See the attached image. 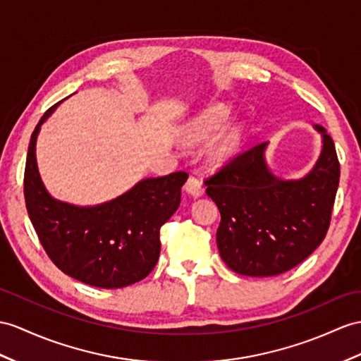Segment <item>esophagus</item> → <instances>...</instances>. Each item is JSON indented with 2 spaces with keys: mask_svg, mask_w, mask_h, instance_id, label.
Here are the masks:
<instances>
[{
  "mask_svg": "<svg viewBox=\"0 0 361 361\" xmlns=\"http://www.w3.org/2000/svg\"><path fill=\"white\" fill-rule=\"evenodd\" d=\"M185 191L192 197H200L205 192L204 185H202V182L197 178H195V176H191V178L187 180Z\"/></svg>",
  "mask_w": 361,
  "mask_h": 361,
  "instance_id": "34e87169",
  "label": "esophagus"
}]
</instances>
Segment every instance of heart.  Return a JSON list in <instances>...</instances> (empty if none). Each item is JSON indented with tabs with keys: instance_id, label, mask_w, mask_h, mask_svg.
<instances>
[{
	"instance_id": "b5f03b06",
	"label": "heart",
	"mask_w": 361,
	"mask_h": 361,
	"mask_svg": "<svg viewBox=\"0 0 361 361\" xmlns=\"http://www.w3.org/2000/svg\"><path fill=\"white\" fill-rule=\"evenodd\" d=\"M230 109L222 104L211 105V107L202 110L195 118L190 119L182 127V137L191 144H199L204 140L213 137L221 130L228 118H230ZM240 144V133L237 127H228L224 133L216 139V142L211 147V159L216 164H224L230 161L237 153V148Z\"/></svg>"
}]
</instances>
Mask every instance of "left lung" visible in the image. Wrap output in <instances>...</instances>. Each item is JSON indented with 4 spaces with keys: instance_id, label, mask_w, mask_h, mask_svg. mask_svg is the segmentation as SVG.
Returning <instances> with one entry per match:
<instances>
[{
    "instance_id": "8db88e82",
    "label": "left lung",
    "mask_w": 361,
    "mask_h": 361,
    "mask_svg": "<svg viewBox=\"0 0 361 361\" xmlns=\"http://www.w3.org/2000/svg\"><path fill=\"white\" fill-rule=\"evenodd\" d=\"M322 153L305 178L283 180L268 169V142L237 154L205 180L221 211L219 254L237 274L279 276L302 263L323 242L336 200L340 164L320 126Z\"/></svg>"
}]
</instances>
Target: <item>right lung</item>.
Masks as SVG:
<instances>
[{
    "label": "right lung",
    "instance_id": "obj_1",
    "mask_svg": "<svg viewBox=\"0 0 361 361\" xmlns=\"http://www.w3.org/2000/svg\"><path fill=\"white\" fill-rule=\"evenodd\" d=\"M35 127L24 171V197L30 222L51 262L79 282L96 288H124L145 279L161 252V226L180 204L185 171L137 182L124 195L94 207H78L49 195L37 165L41 126Z\"/></svg>",
    "mask_w": 361,
    "mask_h": 361
}]
</instances>
